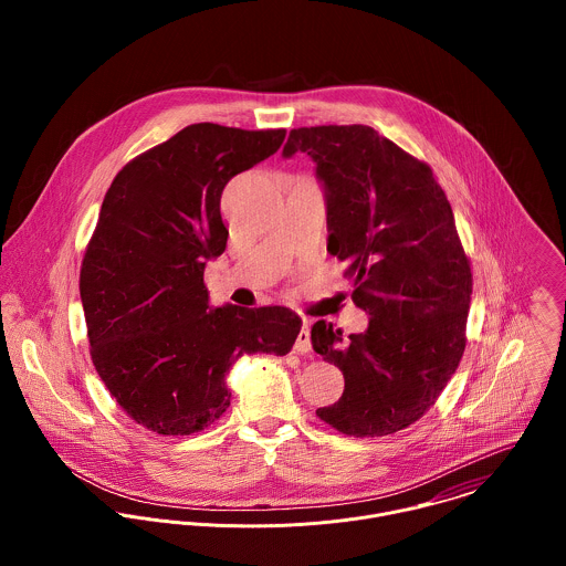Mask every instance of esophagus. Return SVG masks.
<instances>
[{"instance_id":"obj_1","label":"esophagus","mask_w":566,"mask_h":566,"mask_svg":"<svg viewBox=\"0 0 566 566\" xmlns=\"http://www.w3.org/2000/svg\"><path fill=\"white\" fill-rule=\"evenodd\" d=\"M296 350L298 353H310L312 350V333H310V324L303 323L301 333L296 337Z\"/></svg>"}]
</instances>
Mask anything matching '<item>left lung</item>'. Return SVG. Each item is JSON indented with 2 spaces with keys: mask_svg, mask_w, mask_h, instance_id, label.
<instances>
[{
  "mask_svg": "<svg viewBox=\"0 0 566 566\" xmlns=\"http://www.w3.org/2000/svg\"><path fill=\"white\" fill-rule=\"evenodd\" d=\"M307 153L326 193V250L348 268L364 333L318 321L314 350L344 375L337 403L316 409L355 438L397 433L438 401L467 348L471 261L431 167L375 128H294L283 157Z\"/></svg>",
  "mask_w": 566,
  "mask_h": 566,
  "instance_id": "obj_1",
  "label": "left lung"
}]
</instances>
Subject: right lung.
I'll return each mask as SVG.
<instances>
[{
	"instance_id": "add662e5",
	"label": "right lung",
	"mask_w": 566,
	"mask_h": 566,
	"mask_svg": "<svg viewBox=\"0 0 566 566\" xmlns=\"http://www.w3.org/2000/svg\"><path fill=\"white\" fill-rule=\"evenodd\" d=\"M285 128L191 124L113 178L81 268L93 366L117 405L161 436H189L231 405L243 353L285 355L301 318L287 307H209L205 265L227 248V182L272 157Z\"/></svg>"
}]
</instances>
